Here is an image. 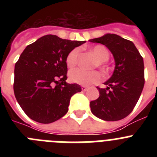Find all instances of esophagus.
I'll return each mask as SVG.
<instances>
[{"instance_id": "obj_1", "label": "esophagus", "mask_w": 157, "mask_h": 157, "mask_svg": "<svg viewBox=\"0 0 157 157\" xmlns=\"http://www.w3.org/2000/svg\"><path fill=\"white\" fill-rule=\"evenodd\" d=\"M87 90H88V87H87V86H82V91H86Z\"/></svg>"}]
</instances>
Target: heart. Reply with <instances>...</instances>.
<instances>
[{
    "instance_id": "heart-1",
    "label": "heart",
    "mask_w": 157,
    "mask_h": 157,
    "mask_svg": "<svg viewBox=\"0 0 157 157\" xmlns=\"http://www.w3.org/2000/svg\"><path fill=\"white\" fill-rule=\"evenodd\" d=\"M92 52L95 54L98 59V65L103 67L104 62L107 61L109 58V52L105 46L101 45H95L92 48ZM79 56V49L78 48L72 49L66 57V63L68 67L73 68L78 63ZM69 79L79 85L89 86L97 83L101 80V75L98 71H87L82 69H75L69 73Z\"/></svg>"
}]
</instances>
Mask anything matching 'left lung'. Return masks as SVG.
<instances>
[{
  "label": "left lung",
  "instance_id": "left-lung-1",
  "mask_svg": "<svg viewBox=\"0 0 157 157\" xmlns=\"http://www.w3.org/2000/svg\"><path fill=\"white\" fill-rule=\"evenodd\" d=\"M90 41L105 45L116 62L113 75L104 83L107 88L97 87L100 96L90 101L91 112L106 121L124 119L133 111L143 90V58L132 41L116 34H107Z\"/></svg>",
  "mask_w": 157,
  "mask_h": 157
}]
</instances>
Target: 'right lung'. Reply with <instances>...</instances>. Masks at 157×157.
<instances>
[{
  "instance_id": "1",
  "label": "right lung",
  "mask_w": 157,
  "mask_h": 157,
  "mask_svg": "<svg viewBox=\"0 0 157 157\" xmlns=\"http://www.w3.org/2000/svg\"><path fill=\"white\" fill-rule=\"evenodd\" d=\"M85 41L48 34L26 47L15 65L14 94L23 112L40 123L59 120L68 111L70 99L82 88L66 82V57Z\"/></svg>"
}]
</instances>
